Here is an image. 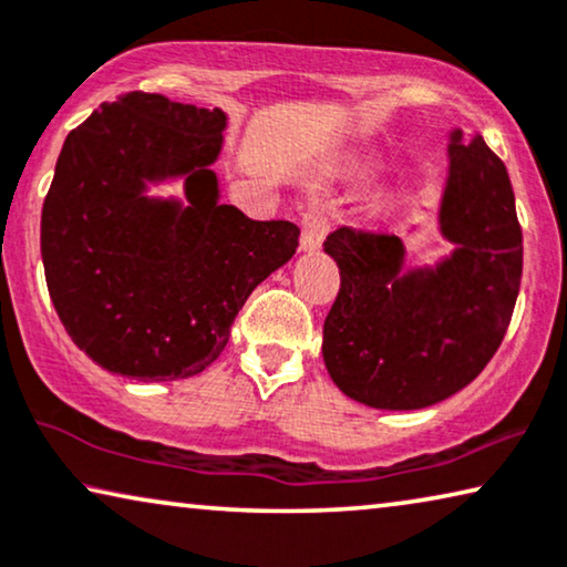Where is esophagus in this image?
Masks as SVG:
<instances>
[{"label": "esophagus", "mask_w": 567, "mask_h": 567, "mask_svg": "<svg viewBox=\"0 0 567 567\" xmlns=\"http://www.w3.org/2000/svg\"><path fill=\"white\" fill-rule=\"evenodd\" d=\"M327 233H330V223H327L322 215H315V212H311V215L303 217L301 223V250L317 252L322 248Z\"/></svg>", "instance_id": "1"}]
</instances>
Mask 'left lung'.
Instances as JSON below:
<instances>
[{"mask_svg":"<svg viewBox=\"0 0 567 567\" xmlns=\"http://www.w3.org/2000/svg\"><path fill=\"white\" fill-rule=\"evenodd\" d=\"M437 233L450 252L424 264H409V240L396 235H327L342 284L322 355L352 401L389 412L440 404L502 344L519 297L522 229L504 163L478 133H447Z\"/></svg>","mask_w":567,"mask_h":567,"instance_id":"8db88e82","label":"left lung"}]
</instances>
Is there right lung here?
I'll list each match as a JSON object with an SVG mask.
<instances>
[{
    "instance_id": "right-lung-1",
    "label": "right lung",
    "mask_w": 567,
    "mask_h": 567,
    "mask_svg": "<svg viewBox=\"0 0 567 567\" xmlns=\"http://www.w3.org/2000/svg\"><path fill=\"white\" fill-rule=\"evenodd\" d=\"M227 114L130 92L71 130L40 217L48 293L104 371L192 379L219 358L237 311L289 264L299 227L223 202ZM182 183L185 194L155 195Z\"/></svg>"
}]
</instances>
